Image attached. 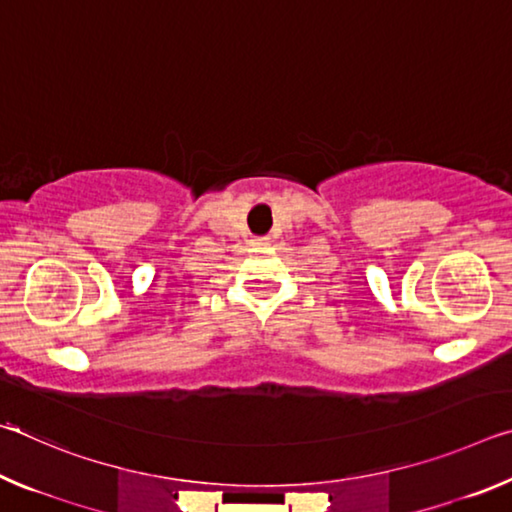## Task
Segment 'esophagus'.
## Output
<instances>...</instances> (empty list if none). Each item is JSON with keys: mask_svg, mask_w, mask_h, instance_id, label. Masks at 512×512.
Returning a JSON list of instances; mask_svg holds the SVG:
<instances>
[{"mask_svg": "<svg viewBox=\"0 0 512 512\" xmlns=\"http://www.w3.org/2000/svg\"><path fill=\"white\" fill-rule=\"evenodd\" d=\"M253 246L264 248V246H268V239H253Z\"/></svg>", "mask_w": 512, "mask_h": 512, "instance_id": "34e87169", "label": "esophagus"}]
</instances>
